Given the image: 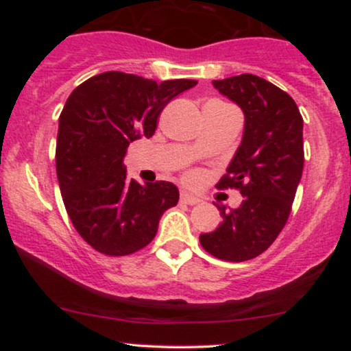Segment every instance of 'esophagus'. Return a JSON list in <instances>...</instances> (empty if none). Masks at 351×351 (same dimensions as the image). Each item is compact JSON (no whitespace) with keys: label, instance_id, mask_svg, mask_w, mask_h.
<instances>
[{"label":"esophagus","instance_id":"1","mask_svg":"<svg viewBox=\"0 0 351 351\" xmlns=\"http://www.w3.org/2000/svg\"><path fill=\"white\" fill-rule=\"evenodd\" d=\"M181 203H184V204H196V203H199V199L196 198V196L189 195V193H186V191H181Z\"/></svg>","mask_w":351,"mask_h":351}]
</instances>
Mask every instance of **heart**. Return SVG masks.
Returning a JSON list of instances; mask_svg holds the SVG:
<instances>
[{
	"label": "heart",
	"instance_id": "b5f03b06",
	"mask_svg": "<svg viewBox=\"0 0 351 351\" xmlns=\"http://www.w3.org/2000/svg\"><path fill=\"white\" fill-rule=\"evenodd\" d=\"M188 180H195V175H188Z\"/></svg>",
	"mask_w": 351,
	"mask_h": 351
}]
</instances>
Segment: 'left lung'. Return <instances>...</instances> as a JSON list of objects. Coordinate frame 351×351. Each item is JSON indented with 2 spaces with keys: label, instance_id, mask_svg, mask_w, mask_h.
<instances>
[{
  "label": "left lung",
  "instance_id": "obj_1",
  "mask_svg": "<svg viewBox=\"0 0 351 351\" xmlns=\"http://www.w3.org/2000/svg\"><path fill=\"white\" fill-rule=\"evenodd\" d=\"M244 112V134L217 188H236L239 208L219 206L223 223L199 236L217 259L243 263L263 254L284 229L304 170V120L297 104L259 75L213 80Z\"/></svg>",
  "mask_w": 351,
  "mask_h": 351
}]
</instances>
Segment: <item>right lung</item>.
<instances>
[{
  "label": "right lung",
  "mask_w": 351,
  "mask_h": 351,
  "mask_svg": "<svg viewBox=\"0 0 351 351\" xmlns=\"http://www.w3.org/2000/svg\"><path fill=\"white\" fill-rule=\"evenodd\" d=\"M196 80L155 82L110 71L72 90L59 117L56 171L60 195L80 237L106 256H128L150 244L160 217L176 206L170 181L127 180L128 145L156 130L168 102Z\"/></svg>",
  "instance_id": "add662e5"
}]
</instances>
